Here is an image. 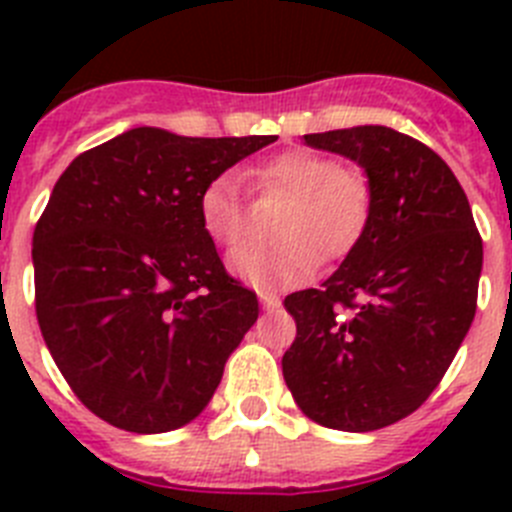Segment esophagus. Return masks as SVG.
Wrapping results in <instances>:
<instances>
[{"instance_id":"esophagus-1","label":"esophagus","mask_w":512,"mask_h":512,"mask_svg":"<svg viewBox=\"0 0 512 512\" xmlns=\"http://www.w3.org/2000/svg\"><path fill=\"white\" fill-rule=\"evenodd\" d=\"M259 302L264 310H279L282 307V300H279V295H274V292H259Z\"/></svg>"}]
</instances>
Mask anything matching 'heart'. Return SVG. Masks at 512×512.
Instances as JSON below:
<instances>
[{
    "label": "heart",
    "mask_w": 512,
    "mask_h": 512,
    "mask_svg": "<svg viewBox=\"0 0 512 512\" xmlns=\"http://www.w3.org/2000/svg\"><path fill=\"white\" fill-rule=\"evenodd\" d=\"M266 192L289 194L279 217L277 246H243L230 253V271L264 289L307 282L320 261L346 256L372 217V184L325 153L292 148L256 169ZM200 220L217 246H238L246 233V205L233 171H223L200 194Z\"/></svg>",
    "instance_id": "b5f03b06"
}]
</instances>
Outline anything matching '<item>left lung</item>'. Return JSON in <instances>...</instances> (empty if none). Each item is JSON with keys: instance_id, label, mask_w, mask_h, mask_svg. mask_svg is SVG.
Instances as JSON below:
<instances>
[{"instance_id": "8db88e82", "label": "left lung", "mask_w": 512, "mask_h": 512, "mask_svg": "<svg viewBox=\"0 0 512 512\" xmlns=\"http://www.w3.org/2000/svg\"><path fill=\"white\" fill-rule=\"evenodd\" d=\"M372 184L366 233L320 289L284 300L297 338L282 372L297 408L325 428L377 431L438 387L477 310L482 238L454 171L384 125L305 135Z\"/></svg>"}]
</instances>
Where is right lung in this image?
<instances>
[{
  "mask_svg": "<svg viewBox=\"0 0 512 512\" xmlns=\"http://www.w3.org/2000/svg\"><path fill=\"white\" fill-rule=\"evenodd\" d=\"M277 135L133 128L63 171L33 235L35 310L84 405L130 433L192 423L259 318L200 220L210 179Z\"/></svg>",
  "mask_w": 512,
  "mask_h": 512,
  "instance_id": "1",
  "label": "right lung"
}]
</instances>
